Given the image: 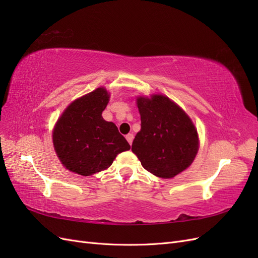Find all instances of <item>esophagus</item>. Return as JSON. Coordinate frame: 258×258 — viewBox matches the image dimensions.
I'll use <instances>...</instances> for the list:
<instances>
[{"label":"esophagus","instance_id":"obj_1","mask_svg":"<svg viewBox=\"0 0 258 258\" xmlns=\"http://www.w3.org/2000/svg\"><path fill=\"white\" fill-rule=\"evenodd\" d=\"M126 139H127V141L129 142V144L131 145V144H132V141H134V135H132V134H128V135L126 136Z\"/></svg>","mask_w":258,"mask_h":258}]
</instances>
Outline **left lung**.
Masks as SVG:
<instances>
[{"instance_id":"left-lung-1","label":"left lung","mask_w":258,"mask_h":258,"mask_svg":"<svg viewBox=\"0 0 258 258\" xmlns=\"http://www.w3.org/2000/svg\"><path fill=\"white\" fill-rule=\"evenodd\" d=\"M141 130L131 150L148 172L171 178L188 168L196 157L197 130L186 113L168 97L137 99Z\"/></svg>"}]
</instances>
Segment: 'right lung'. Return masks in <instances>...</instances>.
<instances>
[{"label":"right lung","instance_id":"1","mask_svg":"<svg viewBox=\"0 0 258 258\" xmlns=\"http://www.w3.org/2000/svg\"><path fill=\"white\" fill-rule=\"evenodd\" d=\"M108 99L104 88H97L70 104L54 126V151L72 172L92 175L110 167L117 154L130 150L116 124L103 119Z\"/></svg>","mask_w":258,"mask_h":258}]
</instances>
